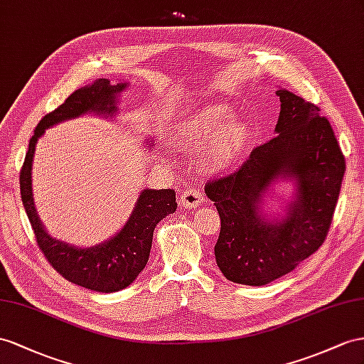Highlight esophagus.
I'll list each match as a JSON object with an SVG mask.
<instances>
[{
    "label": "esophagus",
    "mask_w": 364,
    "mask_h": 364,
    "mask_svg": "<svg viewBox=\"0 0 364 364\" xmlns=\"http://www.w3.org/2000/svg\"><path fill=\"white\" fill-rule=\"evenodd\" d=\"M203 200H204L203 193L198 189H195V188L186 189L180 195V204H181L183 208H186V209H192V208L200 206V204L203 203Z\"/></svg>",
    "instance_id": "esophagus-1"
}]
</instances>
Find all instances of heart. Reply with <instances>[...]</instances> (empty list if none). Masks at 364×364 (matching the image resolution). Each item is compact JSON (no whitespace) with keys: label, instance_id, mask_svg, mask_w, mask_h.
<instances>
[{"label":"heart","instance_id":"heart-1","mask_svg":"<svg viewBox=\"0 0 364 364\" xmlns=\"http://www.w3.org/2000/svg\"><path fill=\"white\" fill-rule=\"evenodd\" d=\"M235 112L226 105H204L180 124L178 139L186 147L201 152L208 172H225L245 154L250 139L249 127L232 122Z\"/></svg>","mask_w":364,"mask_h":364}]
</instances>
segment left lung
Segmentation results:
<instances>
[{
	"mask_svg": "<svg viewBox=\"0 0 364 364\" xmlns=\"http://www.w3.org/2000/svg\"><path fill=\"white\" fill-rule=\"evenodd\" d=\"M282 110L275 136L255 147L234 173L208 181L206 195L220 213L215 259L228 279L263 286L289 274L318 250L337 206L346 163L320 107L278 89ZM279 179L296 195L287 213L272 219L264 198Z\"/></svg>",
	"mask_w": 364,
	"mask_h": 364,
	"instance_id": "left-lung-1",
	"label": "left lung"
}]
</instances>
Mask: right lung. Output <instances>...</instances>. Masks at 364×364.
I'll return each mask as SVG.
<instances>
[{
  "instance_id": "obj_1",
  "label": "right lung",
  "mask_w": 364,
  "mask_h": 364,
  "mask_svg": "<svg viewBox=\"0 0 364 364\" xmlns=\"http://www.w3.org/2000/svg\"><path fill=\"white\" fill-rule=\"evenodd\" d=\"M126 87L127 82L110 85L109 80L100 78L73 92L60 107L46 115L35 127L20 173L23 206L46 259L68 282L105 294L127 287L146 267L152 247L154 229L176 209L175 191L144 189L139 193L132 215L115 237L92 247H77L50 237L44 229L33 204L32 163L36 141L46 129L87 112L114 117L117 114L118 93Z\"/></svg>"
}]
</instances>
